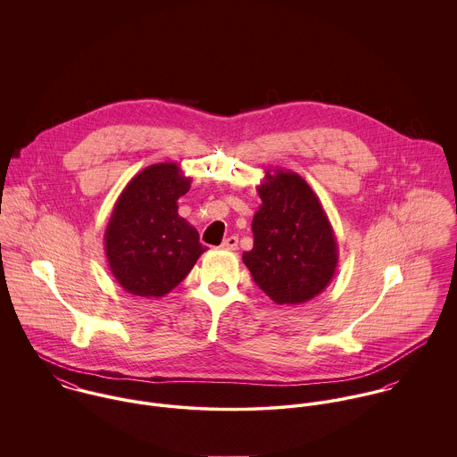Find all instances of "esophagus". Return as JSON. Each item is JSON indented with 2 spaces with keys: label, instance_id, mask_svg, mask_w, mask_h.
Wrapping results in <instances>:
<instances>
[{
  "label": "esophagus",
  "instance_id": "34e87169",
  "mask_svg": "<svg viewBox=\"0 0 457 457\" xmlns=\"http://www.w3.org/2000/svg\"><path fill=\"white\" fill-rule=\"evenodd\" d=\"M237 243H239V237H237V236H230V237H227V239L221 243V250L234 252V250H237Z\"/></svg>",
  "mask_w": 457,
  "mask_h": 457
}]
</instances>
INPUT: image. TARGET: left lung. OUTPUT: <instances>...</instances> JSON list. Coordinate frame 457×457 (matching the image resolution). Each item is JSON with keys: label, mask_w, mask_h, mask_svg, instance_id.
Masks as SVG:
<instances>
[{"label": "left lung", "mask_w": 457, "mask_h": 457, "mask_svg": "<svg viewBox=\"0 0 457 457\" xmlns=\"http://www.w3.org/2000/svg\"><path fill=\"white\" fill-rule=\"evenodd\" d=\"M253 216V248L243 253L253 281L276 304H303L326 290L337 243L312 187L295 172H265Z\"/></svg>", "instance_id": "left-lung-1"}]
</instances>
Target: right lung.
Instances as JSON below:
<instances>
[{
    "label": "right lung",
    "instance_id": "obj_1",
    "mask_svg": "<svg viewBox=\"0 0 457 457\" xmlns=\"http://www.w3.org/2000/svg\"><path fill=\"white\" fill-rule=\"evenodd\" d=\"M190 185L178 163H156L118 198L104 236L105 255L116 281L133 295L163 297L205 252L196 228L178 214Z\"/></svg>",
    "mask_w": 457,
    "mask_h": 457
}]
</instances>
